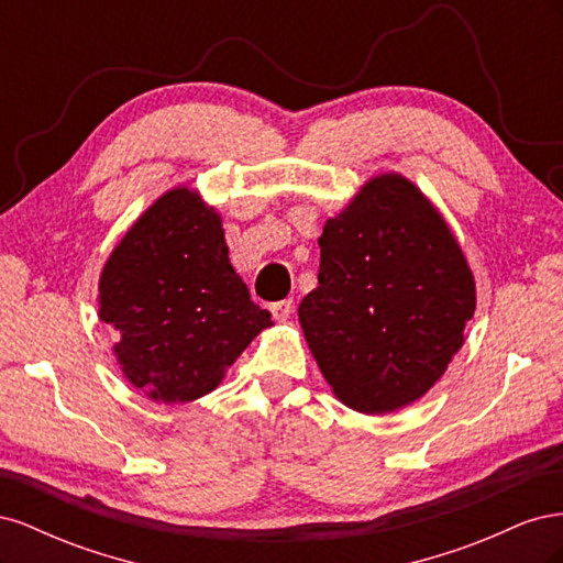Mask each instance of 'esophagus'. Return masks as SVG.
<instances>
[{
    "label": "esophagus",
    "instance_id": "obj_1",
    "mask_svg": "<svg viewBox=\"0 0 563 563\" xmlns=\"http://www.w3.org/2000/svg\"><path fill=\"white\" fill-rule=\"evenodd\" d=\"M269 312H272V317H275L277 321H286L288 317L294 314V300L286 298V300H279V302H272L269 305Z\"/></svg>",
    "mask_w": 563,
    "mask_h": 563
}]
</instances>
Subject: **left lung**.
I'll return each instance as SVG.
<instances>
[{
	"label": "left lung",
	"mask_w": 563,
	"mask_h": 563,
	"mask_svg": "<svg viewBox=\"0 0 563 563\" xmlns=\"http://www.w3.org/2000/svg\"><path fill=\"white\" fill-rule=\"evenodd\" d=\"M298 319L338 401L385 416L428 395L465 343L476 284L446 218L397 172L323 223Z\"/></svg>",
	"instance_id": "8db88e82"
}]
</instances>
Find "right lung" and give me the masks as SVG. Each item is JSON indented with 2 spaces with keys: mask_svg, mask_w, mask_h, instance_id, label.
Returning <instances> with one entry per match:
<instances>
[{
  "mask_svg": "<svg viewBox=\"0 0 563 563\" xmlns=\"http://www.w3.org/2000/svg\"><path fill=\"white\" fill-rule=\"evenodd\" d=\"M223 218L197 187L176 185L133 220L98 279V317L131 387L187 404L223 383L251 340L272 327L230 263Z\"/></svg>",
  "mask_w": 563,
  "mask_h": 563,
  "instance_id": "add662e5",
  "label": "right lung"
}]
</instances>
